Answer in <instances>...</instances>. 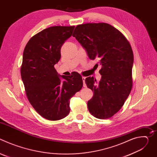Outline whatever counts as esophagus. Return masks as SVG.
Masks as SVG:
<instances>
[{
    "mask_svg": "<svg viewBox=\"0 0 157 157\" xmlns=\"http://www.w3.org/2000/svg\"><path fill=\"white\" fill-rule=\"evenodd\" d=\"M82 81H83V87H86V83H85L86 78H85V77H82Z\"/></svg>",
    "mask_w": 157,
    "mask_h": 157,
    "instance_id": "obj_1",
    "label": "esophagus"
}]
</instances>
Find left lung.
Wrapping results in <instances>:
<instances>
[{"label":"left lung","mask_w":157,"mask_h":157,"mask_svg":"<svg viewBox=\"0 0 157 157\" xmlns=\"http://www.w3.org/2000/svg\"><path fill=\"white\" fill-rule=\"evenodd\" d=\"M73 36L88 57L99 59L101 66L98 83L93 77L85 79L94 92L87 102L88 110L98 119L110 118L121 109L132 89L133 54L130 44L121 32L105 23L77 25Z\"/></svg>","instance_id":"obj_1"}]
</instances>
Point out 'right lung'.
Instances as JSON below:
<instances>
[{"instance_id":"obj_1","label":"right lung","mask_w":157,"mask_h":157,"mask_svg":"<svg viewBox=\"0 0 157 157\" xmlns=\"http://www.w3.org/2000/svg\"><path fill=\"white\" fill-rule=\"evenodd\" d=\"M74 29L55 26L44 29L30 39L24 51L20 72L27 98L47 120L58 121L68 116L70 100L83 85L79 73L60 76L54 67L61 58L63 44Z\"/></svg>"}]
</instances>
